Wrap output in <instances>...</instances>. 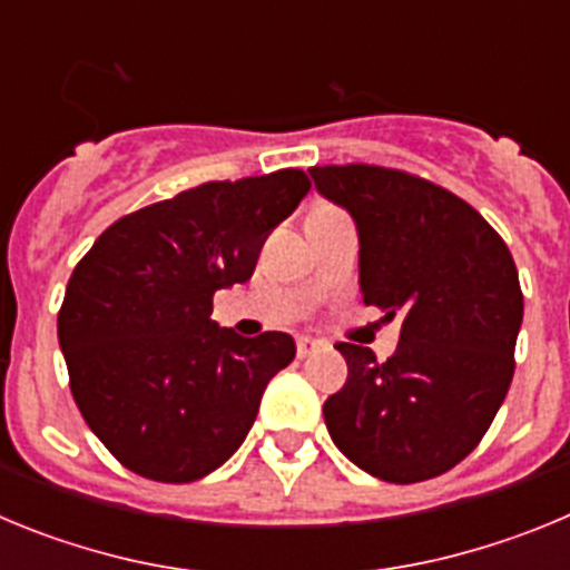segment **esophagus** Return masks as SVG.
<instances>
[{
  "instance_id": "obj_1",
  "label": "esophagus",
  "mask_w": 570,
  "mask_h": 570,
  "mask_svg": "<svg viewBox=\"0 0 570 570\" xmlns=\"http://www.w3.org/2000/svg\"><path fill=\"white\" fill-rule=\"evenodd\" d=\"M320 351H325V342L314 340V336H299V340H296V356H299V360H308V356L320 354Z\"/></svg>"
}]
</instances>
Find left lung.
Returning <instances> with one entry per match:
<instances>
[{
	"label": "left lung",
	"mask_w": 570,
	"mask_h": 570,
	"mask_svg": "<svg viewBox=\"0 0 570 570\" xmlns=\"http://www.w3.org/2000/svg\"><path fill=\"white\" fill-rule=\"evenodd\" d=\"M311 176L354 216L362 302L402 320L385 362L336 345L347 382L322 407L331 440L385 482L440 476L480 445L511 387L522 325L511 250L465 199L407 170L325 165Z\"/></svg>",
	"instance_id": "left-lung-1"
}]
</instances>
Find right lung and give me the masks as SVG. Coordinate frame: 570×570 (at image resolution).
I'll list each match as a JSON object with an SVG mask.
<instances>
[{
  "instance_id": "1",
  "label": "right lung",
  "mask_w": 570,
  "mask_h": 570,
  "mask_svg": "<svg viewBox=\"0 0 570 570\" xmlns=\"http://www.w3.org/2000/svg\"><path fill=\"white\" fill-rule=\"evenodd\" d=\"M308 190L299 168L205 183L116 219L79 259L57 320L70 394L128 471L203 480L248 436L296 345L219 328L214 294L250 279Z\"/></svg>"
}]
</instances>
